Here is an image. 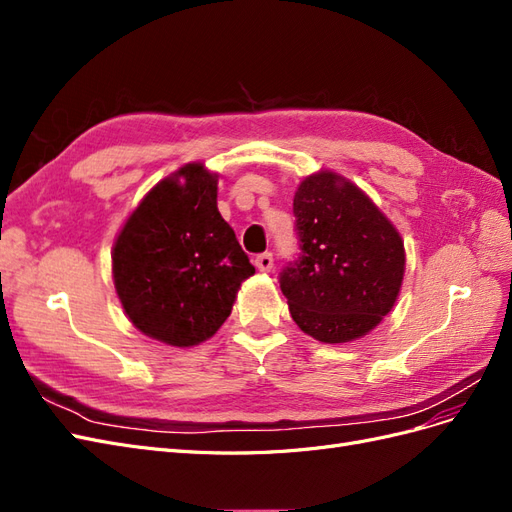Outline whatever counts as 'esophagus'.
Masks as SVG:
<instances>
[{
	"mask_svg": "<svg viewBox=\"0 0 512 512\" xmlns=\"http://www.w3.org/2000/svg\"><path fill=\"white\" fill-rule=\"evenodd\" d=\"M254 265H256V269H258V271H262V273H269V271L273 269V254H271V252L258 254V256L254 258Z\"/></svg>",
	"mask_w": 512,
	"mask_h": 512,
	"instance_id": "obj_1",
	"label": "esophagus"
}]
</instances>
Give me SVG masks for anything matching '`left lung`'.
I'll return each mask as SVG.
<instances>
[{
	"instance_id": "8db88e82",
	"label": "left lung",
	"mask_w": 512,
	"mask_h": 512,
	"mask_svg": "<svg viewBox=\"0 0 512 512\" xmlns=\"http://www.w3.org/2000/svg\"><path fill=\"white\" fill-rule=\"evenodd\" d=\"M301 258L280 275L297 327L324 344L354 342L391 312L406 271L404 239L359 185L333 170L292 200Z\"/></svg>"
}]
</instances>
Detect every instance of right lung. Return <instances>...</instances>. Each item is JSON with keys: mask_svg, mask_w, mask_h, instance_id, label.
Here are the masks:
<instances>
[{"mask_svg": "<svg viewBox=\"0 0 512 512\" xmlns=\"http://www.w3.org/2000/svg\"><path fill=\"white\" fill-rule=\"evenodd\" d=\"M256 269L218 211V175L190 162L158 181L113 245V282L134 327L190 348L213 337Z\"/></svg>", "mask_w": 512, "mask_h": 512, "instance_id": "obj_1", "label": "right lung"}]
</instances>
